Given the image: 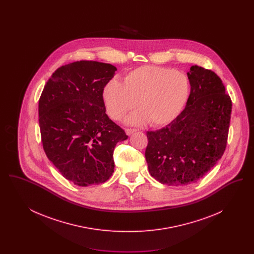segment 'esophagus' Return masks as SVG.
<instances>
[{
    "label": "esophagus",
    "instance_id": "1",
    "mask_svg": "<svg viewBox=\"0 0 254 254\" xmlns=\"http://www.w3.org/2000/svg\"><path fill=\"white\" fill-rule=\"evenodd\" d=\"M135 131H137V129H135V128H126V133L127 135H130V134H132Z\"/></svg>",
    "mask_w": 254,
    "mask_h": 254
}]
</instances>
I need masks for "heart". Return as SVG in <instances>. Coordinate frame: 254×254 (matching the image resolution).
Instances as JSON below:
<instances>
[{
    "mask_svg": "<svg viewBox=\"0 0 254 254\" xmlns=\"http://www.w3.org/2000/svg\"><path fill=\"white\" fill-rule=\"evenodd\" d=\"M190 94V83L184 73L167 67L144 65L127 73L124 83L110 81L103 98L109 116L122 118L136 107L140 112L128 122L160 127L173 121L184 109Z\"/></svg>",
    "mask_w": 254,
    "mask_h": 254,
    "instance_id": "1",
    "label": "heart"
}]
</instances>
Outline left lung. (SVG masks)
I'll list each match as a JSON object with an SVG mask.
<instances>
[{
    "label": "left lung",
    "mask_w": 254,
    "mask_h": 254,
    "mask_svg": "<svg viewBox=\"0 0 254 254\" xmlns=\"http://www.w3.org/2000/svg\"><path fill=\"white\" fill-rule=\"evenodd\" d=\"M186 108L166 127L147 131L145 160L157 181L187 186L200 180L223 156L231 99L216 73L192 65Z\"/></svg>",
    "instance_id": "8db88e82"
}]
</instances>
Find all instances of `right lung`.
I'll use <instances>...</instances> for the list:
<instances>
[{"instance_id": "right-lung-1", "label": "right lung", "mask_w": 254, "mask_h": 254, "mask_svg": "<svg viewBox=\"0 0 254 254\" xmlns=\"http://www.w3.org/2000/svg\"><path fill=\"white\" fill-rule=\"evenodd\" d=\"M117 68L80 61L51 75L39 100V125L47 156L68 181L80 187L108 181L116 144L127 139L106 113L105 86Z\"/></svg>"}]
</instances>
